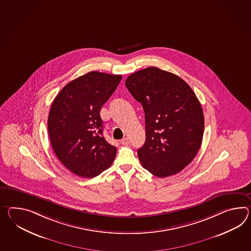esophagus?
<instances>
[{
	"instance_id": "34e87169",
	"label": "esophagus",
	"mask_w": 251,
	"mask_h": 251,
	"mask_svg": "<svg viewBox=\"0 0 251 251\" xmlns=\"http://www.w3.org/2000/svg\"><path fill=\"white\" fill-rule=\"evenodd\" d=\"M121 143L123 144V145H128L129 144V140H128V138H123V140L121 141Z\"/></svg>"
}]
</instances>
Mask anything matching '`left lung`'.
I'll return each mask as SVG.
<instances>
[{
  "mask_svg": "<svg viewBox=\"0 0 251 251\" xmlns=\"http://www.w3.org/2000/svg\"><path fill=\"white\" fill-rule=\"evenodd\" d=\"M128 92L145 112L146 141L138 150L141 165L165 177L182 171L201 145V104L189 84L177 75L149 67L129 75Z\"/></svg>",
  "mask_w": 251,
  "mask_h": 251,
  "instance_id": "obj_1",
  "label": "left lung"
}]
</instances>
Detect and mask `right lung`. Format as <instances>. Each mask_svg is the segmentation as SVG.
I'll use <instances>...</instances> for the list:
<instances>
[{"mask_svg":"<svg viewBox=\"0 0 251 251\" xmlns=\"http://www.w3.org/2000/svg\"><path fill=\"white\" fill-rule=\"evenodd\" d=\"M122 78L88 73L64 86L51 104L48 131L53 151L69 171L80 177L98 176L116 157L117 148L102 134L100 112Z\"/></svg>","mask_w":251,"mask_h":251,"instance_id":"1","label":"right lung"}]
</instances>
